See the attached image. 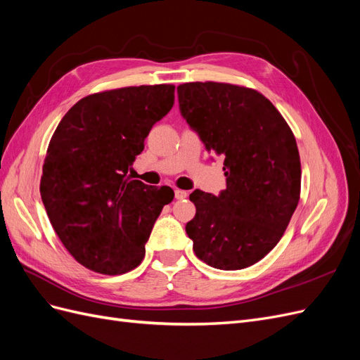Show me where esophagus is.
Instances as JSON below:
<instances>
[{"instance_id": "34e87169", "label": "esophagus", "mask_w": 360, "mask_h": 360, "mask_svg": "<svg viewBox=\"0 0 360 360\" xmlns=\"http://www.w3.org/2000/svg\"><path fill=\"white\" fill-rule=\"evenodd\" d=\"M174 195H176L177 200H184L189 197V192L188 191H181V189H176L174 191Z\"/></svg>"}]
</instances>
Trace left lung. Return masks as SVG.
<instances>
[{
	"label": "left lung",
	"mask_w": 360,
	"mask_h": 360,
	"mask_svg": "<svg viewBox=\"0 0 360 360\" xmlns=\"http://www.w3.org/2000/svg\"><path fill=\"white\" fill-rule=\"evenodd\" d=\"M183 118L224 158L226 189L193 191L186 233L201 261L238 270L264 258L284 236L300 198V156L290 126L257 90L224 82L177 86Z\"/></svg>",
	"instance_id": "1"
}]
</instances>
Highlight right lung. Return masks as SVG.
Listing matches in <instances>:
<instances>
[{
  "label": "right lung",
  "mask_w": 360,
  "mask_h": 360,
  "mask_svg": "<svg viewBox=\"0 0 360 360\" xmlns=\"http://www.w3.org/2000/svg\"><path fill=\"white\" fill-rule=\"evenodd\" d=\"M171 84L124 86L76 102L48 146L40 195L70 255L102 275L138 267L168 186L130 180L144 139L174 105Z\"/></svg>",
  "instance_id": "1"
}]
</instances>
